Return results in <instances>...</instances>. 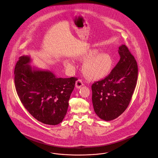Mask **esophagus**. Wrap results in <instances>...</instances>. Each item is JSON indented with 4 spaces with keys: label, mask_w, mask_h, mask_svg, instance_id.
Listing matches in <instances>:
<instances>
[{
    "label": "esophagus",
    "mask_w": 158,
    "mask_h": 158,
    "mask_svg": "<svg viewBox=\"0 0 158 158\" xmlns=\"http://www.w3.org/2000/svg\"><path fill=\"white\" fill-rule=\"evenodd\" d=\"M83 85L82 81L81 79H78L76 82V87L77 88H80L81 86H82Z\"/></svg>",
    "instance_id": "1"
}]
</instances>
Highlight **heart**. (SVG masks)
<instances>
[{
	"label": "heart",
	"mask_w": 158,
	"mask_h": 158,
	"mask_svg": "<svg viewBox=\"0 0 158 158\" xmlns=\"http://www.w3.org/2000/svg\"><path fill=\"white\" fill-rule=\"evenodd\" d=\"M76 59L85 61L82 65V72L88 79L99 80L105 77L111 71L113 61L111 57L106 53H99L96 48H90L79 55ZM64 65L70 70H75L74 63L69 60L64 61Z\"/></svg>",
	"instance_id": "b5f03b06"
}]
</instances>
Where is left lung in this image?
Instances as JSON below:
<instances>
[{
  "label": "left lung",
  "mask_w": 158,
  "mask_h": 158,
  "mask_svg": "<svg viewBox=\"0 0 158 158\" xmlns=\"http://www.w3.org/2000/svg\"><path fill=\"white\" fill-rule=\"evenodd\" d=\"M120 59L104 79L92 85L94 111L105 121L113 120L127 109L135 89L137 64L127 47H119Z\"/></svg>",
  "instance_id": "8db88e82"
}]
</instances>
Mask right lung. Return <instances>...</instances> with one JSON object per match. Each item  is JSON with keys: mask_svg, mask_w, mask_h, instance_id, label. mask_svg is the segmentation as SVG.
<instances>
[{"mask_svg": "<svg viewBox=\"0 0 158 158\" xmlns=\"http://www.w3.org/2000/svg\"><path fill=\"white\" fill-rule=\"evenodd\" d=\"M28 56L19 57L15 66V88L22 104L36 120L48 125H57L64 118L75 77H57L48 70L30 65Z\"/></svg>", "mask_w": 158, "mask_h": 158, "instance_id": "obj_1", "label": "right lung"}]
</instances>
